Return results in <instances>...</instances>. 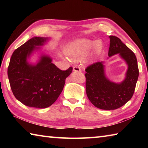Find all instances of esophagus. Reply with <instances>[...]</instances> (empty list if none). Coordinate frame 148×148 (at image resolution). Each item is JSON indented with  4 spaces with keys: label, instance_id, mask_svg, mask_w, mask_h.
Here are the masks:
<instances>
[{
    "label": "esophagus",
    "instance_id": "esophagus-1",
    "mask_svg": "<svg viewBox=\"0 0 148 148\" xmlns=\"http://www.w3.org/2000/svg\"><path fill=\"white\" fill-rule=\"evenodd\" d=\"M73 71L74 72H80L81 71V69H80L79 66H75L73 67Z\"/></svg>",
    "mask_w": 148,
    "mask_h": 148
}]
</instances>
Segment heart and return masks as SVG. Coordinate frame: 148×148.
Instances as JSON below:
<instances>
[{"mask_svg":"<svg viewBox=\"0 0 148 148\" xmlns=\"http://www.w3.org/2000/svg\"><path fill=\"white\" fill-rule=\"evenodd\" d=\"M92 48H95V52L99 53L102 49V44L99 40H80L71 45V50L79 56H84Z\"/></svg>","mask_w":148,"mask_h":148,"instance_id":"heart-1","label":"heart"}]
</instances>
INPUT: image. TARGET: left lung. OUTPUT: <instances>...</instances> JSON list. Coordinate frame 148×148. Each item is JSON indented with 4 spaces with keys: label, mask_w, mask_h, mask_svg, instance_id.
Here are the masks:
<instances>
[{
    "label": "left lung",
    "mask_w": 148,
    "mask_h": 148,
    "mask_svg": "<svg viewBox=\"0 0 148 148\" xmlns=\"http://www.w3.org/2000/svg\"><path fill=\"white\" fill-rule=\"evenodd\" d=\"M109 57L118 54L126 62L128 69L125 78L115 83L107 78L103 62H97L86 69V93L91 103L102 110H116L131 100L136 87L139 71L134 53L121 40L109 36Z\"/></svg>",
    "instance_id": "8db88e82"
}]
</instances>
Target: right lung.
Listing matches in <instances>:
<instances>
[{"mask_svg":"<svg viewBox=\"0 0 148 148\" xmlns=\"http://www.w3.org/2000/svg\"><path fill=\"white\" fill-rule=\"evenodd\" d=\"M49 40L33 37L14 51L8 68V76L15 97L25 106L45 108L53 104L63 89L65 79L72 68L61 71L52 63V59L41 54L36 64L28 59Z\"/></svg>","mask_w":148,"mask_h":148,"instance_id":"right-lung-1","label":"right lung"}]
</instances>
